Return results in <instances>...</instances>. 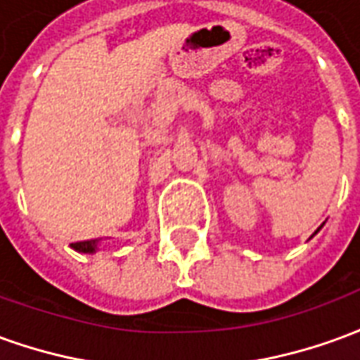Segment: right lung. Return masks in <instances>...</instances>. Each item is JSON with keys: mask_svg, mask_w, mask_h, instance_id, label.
I'll use <instances>...</instances> for the list:
<instances>
[{"mask_svg": "<svg viewBox=\"0 0 360 360\" xmlns=\"http://www.w3.org/2000/svg\"><path fill=\"white\" fill-rule=\"evenodd\" d=\"M75 250H79V252H96L98 249V241L96 239H90V241H79V243H73L71 245Z\"/></svg>", "mask_w": 360, "mask_h": 360, "instance_id": "right-lung-1", "label": "right lung"}]
</instances>
